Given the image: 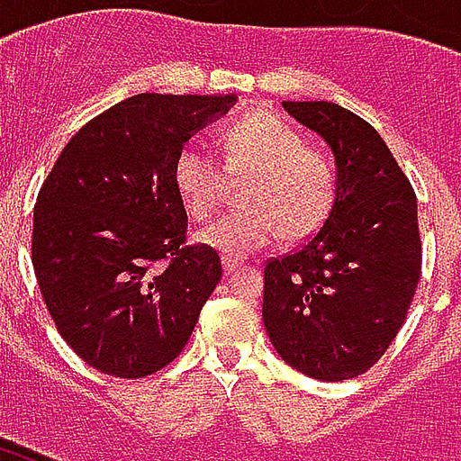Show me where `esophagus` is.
Instances as JSON below:
<instances>
[{
  "mask_svg": "<svg viewBox=\"0 0 461 461\" xmlns=\"http://www.w3.org/2000/svg\"><path fill=\"white\" fill-rule=\"evenodd\" d=\"M221 267H224V271H227V274H230V271L241 269V267H244V264H241L240 259H231V257H221Z\"/></svg>",
  "mask_w": 461,
  "mask_h": 461,
  "instance_id": "obj_1",
  "label": "esophagus"
}]
</instances>
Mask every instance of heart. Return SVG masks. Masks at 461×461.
<instances>
[{
  "mask_svg": "<svg viewBox=\"0 0 461 461\" xmlns=\"http://www.w3.org/2000/svg\"><path fill=\"white\" fill-rule=\"evenodd\" d=\"M224 167L200 145H185L172 177L192 217L207 220L227 200L231 180H249L247 210L227 214L197 234V241L224 257H247L284 237L309 240L323 227L339 194V170L330 155L313 150L294 125L257 111L231 122L221 135Z\"/></svg>",
  "mask_w": 461,
  "mask_h": 461,
  "instance_id": "b5f03b06",
  "label": "heart"
}]
</instances>
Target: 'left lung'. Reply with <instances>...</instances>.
Segmentation results:
<instances>
[{
    "instance_id": "8db88e82",
    "label": "left lung",
    "mask_w": 461,
    "mask_h": 461,
    "mask_svg": "<svg viewBox=\"0 0 461 461\" xmlns=\"http://www.w3.org/2000/svg\"><path fill=\"white\" fill-rule=\"evenodd\" d=\"M336 155L339 194L316 234L264 264V326L291 367L326 383L363 375L402 329L422 274L412 185L360 115L284 101Z\"/></svg>"
}]
</instances>
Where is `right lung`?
Returning <instances> with one entry per match:
<instances>
[{"mask_svg":"<svg viewBox=\"0 0 461 461\" xmlns=\"http://www.w3.org/2000/svg\"><path fill=\"white\" fill-rule=\"evenodd\" d=\"M234 101L125 98L66 142L39 190V289L61 339L105 375L135 380L170 366L220 284V254L187 244L172 165L192 132Z\"/></svg>","mask_w":461,"mask_h":461,"instance_id":"right-lung-1","label":"right lung"}]
</instances>
